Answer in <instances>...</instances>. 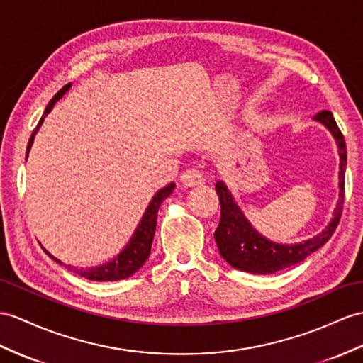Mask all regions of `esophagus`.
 <instances>
[{
    "instance_id": "esophagus-1",
    "label": "esophagus",
    "mask_w": 363,
    "mask_h": 363,
    "mask_svg": "<svg viewBox=\"0 0 363 363\" xmlns=\"http://www.w3.org/2000/svg\"><path fill=\"white\" fill-rule=\"evenodd\" d=\"M180 182L183 186L186 188H194V186H199L205 179H203V174L197 169H186L180 174Z\"/></svg>"
}]
</instances>
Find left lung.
Segmentation results:
<instances>
[{"label":"left lung","instance_id":"1","mask_svg":"<svg viewBox=\"0 0 363 363\" xmlns=\"http://www.w3.org/2000/svg\"><path fill=\"white\" fill-rule=\"evenodd\" d=\"M331 132L335 145L339 147V200L334 208L333 218L322 233L300 243H276L262 235L250 220L245 217L240 206L237 205L231 191L225 182L216 183V192L220 200V223L214 237L220 255L233 268L251 274H274L280 269L293 267L305 260L309 254L315 252L330 240L342 216L345 197V169H347V145L342 132L330 111H322L314 117Z\"/></svg>","mask_w":363,"mask_h":363}]
</instances>
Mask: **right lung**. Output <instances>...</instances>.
I'll return each mask as SVG.
<instances>
[{
  "instance_id": "add662e5",
  "label": "right lung",
  "mask_w": 363,
  "mask_h": 363,
  "mask_svg": "<svg viewBox=\"0 0 363 363\" xmlns=\"http://www.w3.org/2000/svg\"><path fill=\"white\" fill-rule=\"evenodd\" d=\"M70 87H72V83H67L63 87V89H60L54 95V99H52L49 101V104L46 106V109H44V113H43V117L38 123V126L35 128L32 137L29 138L28 149H26V160H28L30 147L33 145V138H35V135H37V132H38L40 126L43 125L44 118L48 117V113L52 109H54L55 103L70 89ZM174 188H175V183H169L167 186H164L160 191L155 192V196L152 197L151 201H149L145 214L140 220L135 233L132 234L130 240L128 242V245L125 246V248H123V251L117 255V257H113L112 260L106 262L103 264H99V267H92V268H79L78 269V268H74V267H67L69 271H75L78 276H82L84 279H89V280H96V281H115V280H121V279H128L130 276H134V274L141 267H143L145 262L149 257V254H151V246H152L155 226H157L158 208H160V205H162L164 199L171 196ZM44 251H46V250H44ZM46 254L49 255L52 260H55L57 263L63 264V263H61V260L54 257V255H52L49 251H46Z\"/></svg>"
}]
</instances>
